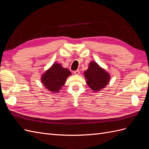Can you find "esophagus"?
Returning <instances> with one entry per match:
<instances>
[{
	"instance_id": "34e87169",
	"label": "esophagus",
	"mask_w": 149,
	"mask_h": 149,
	"mask_svg": "<svg viewBox=\"0 0 149 149\" xmlns=\"http://www.w3.org/2000/svg\"><path fill=\"white\" fill-rule=\"evenodd\" d=\"M79 73H80V71H79V70H76V71H74V73L76 75H78V74H79Z\"/></svg>"
}]
</instances>
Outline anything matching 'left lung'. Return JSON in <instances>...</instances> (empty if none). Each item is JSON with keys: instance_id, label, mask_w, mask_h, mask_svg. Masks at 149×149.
<instances>
[{"instance_id": "1", "label": "left lung", "mask_w": 149, "mask_h": 149, "mask_svg": "<svg viewBox=\"0 0 149 149\" xmlns=\"http://www.w3.org/2000/svg\"><path fill=\"white\" fill-rule=\"evenodd\" d=\"M86 83L94 92H97L104 88L109 83L111 76L95 61L89 63L88 68L84 72Z\"/></svg>"}]
</instances>
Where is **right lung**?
I'll use <instances>...</instances> for the list:
<instances>
[{
    "label": "right lung",
    "instance_id": "1",
    "mask_svg": "<svg viewBox=\"0 0 149 149\" xmlns=\"http://www.w3.org/2000/svg\"><path fill=\"white\" fill-rule=\"evenodd\" d=\"M71 74L70 71L58 63H55L41 76L42 83L48 91L58 93Z\"/></svg>",
    "mask_w": 149,
    "mask_h": 149
}]
</instances>
